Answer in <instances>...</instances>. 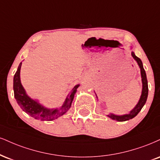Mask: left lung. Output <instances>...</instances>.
<instances>
[{
  "label": "left lung",
  "instance_id": "obj_1",
  "mask_svg": "<svg viewBox=\"0 0 160 160\" xmlns=\"http://www.w3.org/2000/svg\"><path fill=\"white\" fill-rule=\"evenodd\" d=\"M132 56L134 59H136V62H138V65H139V68L141 69V75H142V95L140 98L139 101L137 103V105L136 106V107L132 110L130 112L129 114L124 115H115L113 114L109 115L108 116L111 119L113 120L118 121V122H125V121L130 120V119L133 118L134 117L138 115V113L141 111V109L143 106L145 105L148 98V80L147 77H146V73L145 69L143 68V65H142V60L138 57H136L135 53L133 52H132Z\"/></svg>",
  "mask_w": 160,
  "mask_h": 160
}]
</instances>
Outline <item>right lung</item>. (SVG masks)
I'll return each instance as SVG.
<instances>
[{
	"mask_svg": "<svg viewBox=\"0 0 160 160\" xmlns=\"http://www.w3.org/2000/svg\"><path fill=\"white\" fill-rule=\"evenodd\" d=\"M21 66H22V62L19 64L18 68L14 75L13 89H14L15 98L18 104L23 109V111L28 113L32 118L38 119V120L53 121L64 115L70 109L73 99H74V94L76 93L77 88H78L79 85L74 86L72 92L66 98L64 104L62 106V107L59 109H48L42 107L36 101H33L26 95L20 80Z\"/></svg>",
	"mask_w": 160,
	"mask_h": 160,
	"instance_id": "1",
	"label": "right lung"
}]
</instances>
